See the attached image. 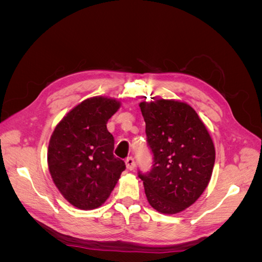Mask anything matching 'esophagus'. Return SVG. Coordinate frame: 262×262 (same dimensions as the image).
<instances>
[{
  "instance_id": "esophagus-1",
  "label": "esophagus",
  "mask_w": 262,
  "mask_h": 262,
  "mask_svg": "<svg viewBox=\"0 0 262 262\" xmlns=\"http://www.w3.org/2000/svg\"><path fill=\"white\" fill-rule=\"evenodd\" d=\"M125 166L126 168L129 170H132L134 168V166H136V162H134V158L133 157H126L125 158Z\"/></svg>"
}]
</instances>
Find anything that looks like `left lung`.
I'll return each instance as SVG.
<instances>
[{
    "instance_id": "obj_1",
    "label": "left lung",
    "mask_w": 262,
    "mask_h": 262,
    "mask_svg": "<svg viewBox=\"0 0 262 262\" xmlns=\"http://www.w3.org/2000/svg\"><path fill=\"white\" fill-rule=\"evenodd\" d=\"M154 98V97H152ZM152 169L139 171L148 203L164 214L193 204L208 187L215 148L204 123L186 102L158 99L140 104Z\"/></svg>"
}]
</instances>
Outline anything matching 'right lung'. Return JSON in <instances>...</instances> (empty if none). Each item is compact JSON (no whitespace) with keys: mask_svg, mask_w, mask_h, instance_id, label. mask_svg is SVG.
Listing matches in <instances>:
<instances>
[{"mask_svg":"<svg viewBox=\"0 0 262 262\" xmlns=\"http://www.w3.org/2000/svg\"><path fill=\"white\" fill-rule=\"evenodd\" d=\"M119 107L114 98L85 99L63 117L50 138V175L75 208L100 207L125 169L124 162L114 155L115 140L106 125Z\"/></svg>","mask_w":262,"mask_h":262,"instance_id":"add662e5","label":"right lung"}]
</instances>
